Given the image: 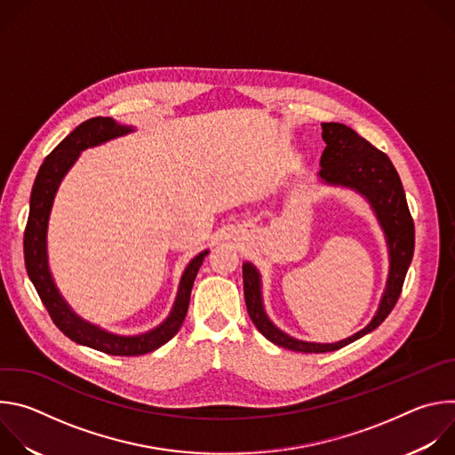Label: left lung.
<instances>
[{
  "label": "left lung",
  "instance_id": "1",
  "mask_svg": "<svg viewBox=\"0 0 455 455\" xmlns=\"http://www.w3.org/2000/svg\"><path fill=\"white\" fill-rule=\"evenodd\" d=\"M322 139L326 142V149L320 158L322 169L318 176L328 183L351 187L369 200L385 230L388 250H391V272H388L387 290L379 309L367 328L337 344H311L284 335L268 320L261 302V279L250 263H244V302L253 326L270 342L299 353L337 351L376 330L396 306L414 253V220L393 162L344 124L323 122Z\"/></svg>",
  "mask_w": 455,
  "mask_h": 455
}]
</instances>
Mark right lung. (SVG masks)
<instances>
[{
    "mask_svg": "<svg viewBox=\"0 0 455 455\" xmlns=\"http://www.w3.org/2000/svg\"><path fill=\"white\" fill-rule=\"evenodd\" d=\"M129 132H132V127L120 125L109 116H95L79 124L74 132L44 158L43 165L39 167L30 194V212L23 235V253L28 277L55 326L70 340L113 356H139L151 353L167 344L180 331L188 309L194 279H196L204 259L209 253L205 250L198 257H194L187 270L183 272L178 297L169 318L156 330L139 337H116L92 326V323L79 318L59 295L46 261V225L55 190L62 176L68 172V169L74 165L83 149L99 146L109 139L125 135Z\"/></svg>",
    "mask_w": 455,
    "mask_h": 455,
    "instance_id": "add662e5",
    "label": "right lung"
}]
</instances>
